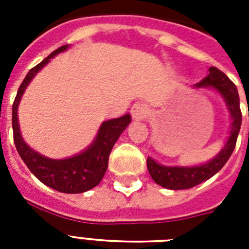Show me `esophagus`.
<instances>
[{
    "instance_id": "esophagus-1",
    "label": "esophagus",
    "mask_w": 249,
    "mask_h": 249,
    "mask_svg": "<svg viewBox=\"0 0 249 249\" xmlns=\"http://www.w3.org/2000/svg\"><path fill=\"white\" fill-rule=\"evenodd\" d=\"M130 114L134 120L141 121V120H144V119L148 116V110L143 104H141V102H135L134 105L131 106Z\"/></svg>"
}]
</instances>
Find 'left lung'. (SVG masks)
Segmentation results:
<instances>
[{
    "mask_svg": "<svg viewBox=\"0 0 249 249\" xmlns=\"http://www.w3.org/2000/svg\"><path fill=\"white\" fill-rule=\"evenodd\" d=\"M194 89H212L219 93L225 101L228 111L231 114V124L229 130V137L214 158L205 163L196 166H163L154 160L152 157H148L147 168L150 177L156 183L170 190H186L212 178L215 173L223 168L231 156L235 148L237 138L241 130L242 112L239 107V96L235 85L219 71L216 67L209 68L208 76L202 78L199 83L192 86ZM249 116V112H248Z\"/></svg>",
    "mask_w": 249,
    "mask_h": 249,
    "instance_id": "obj_1",
    "label": "left lung"
}]
</instances>
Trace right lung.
<instances>
[{
	"mask_svg": "<svg viewBox=\"0 0 249 249\" xmlns=\"http://www.w3.org/2000/svg\"><path fill=\"white\" fill-rule=\"evenodd\" d=\"M68 48L70 45H63V47L58 48L50 55H48L43 62H40L37 66L29 71L18 89L16 99L12 105V129H14L15 145H16L18 154L24 160V163L31 171V173L39 181H41L48 187H52L59 192L81 194V192L93 189L95 186L100 183L107 170L110 152L121 133L130 124L131 116L129 114H125L121 118L104 121L100 125L95 139L89 147L82 152H79L78 154L63 158V160L48 158L25 143L21 131H20L18 116V105H20L22 95H24L26 87L30 85V82L35 77V74L40 70H43L52 58H54L62 52H66Z\"/></svg>",
	"mask_w": 249,
	"mask_h": 249,
	"instance_id": "right-lung-1",
	"label": "right lung"
}]
</instances>
